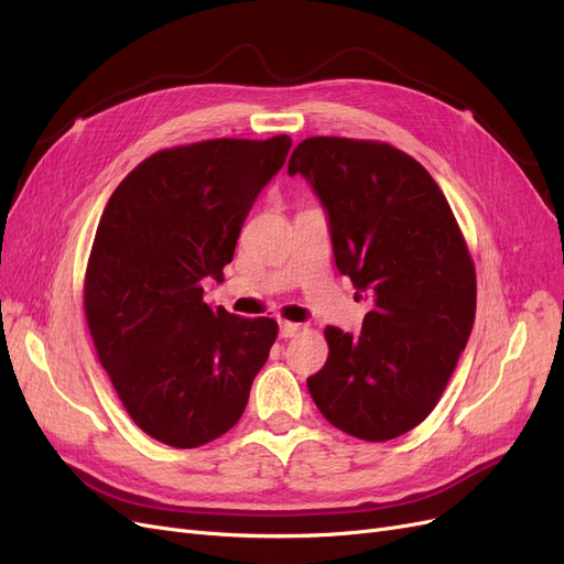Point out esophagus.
I'll return each mask as SVG.
<instances>
[{"mask_svg":"<svg viewBox=\"0 0 564 564\" xmlns=\"http://www.w3.org/2000/svg\"><path fill=\"white\" fill-rule=\"evenodd\" d=\"M301 329H303V324L286 322V319L280 322V336H282V338H292V336H296Z\"/></svg>","mask_w":564,"mask_h":564,"instance_id":"esophagus-1","label":"esophagus"}]
</instances>
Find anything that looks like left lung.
I'll list each match as a JSON object with an SVG mask.
<instances>
[{
	"label": "left lung",
	"mask_w": 564,
	"mask_h": 564,
	"mask_svg": "<svg viewBox=\"0 0 564 564\" xmlns=\"http://www.w3.org/2000/svg\"><path fill=\"white\" fill-rule=\"evenodd\" d=\"M294 174L329 214L340 275L373 303L360 336L324 329L311 395L338 431L400 437L433 412L468 344L477 282L464 232L433 176L388 143L313 135L292 152Z\"/></svg>",
	"instance_id": "obj_1"
}]
</instances>
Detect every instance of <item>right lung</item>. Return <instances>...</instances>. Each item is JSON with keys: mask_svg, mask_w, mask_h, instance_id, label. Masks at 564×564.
Returning <instances> with one entry per match:
<instances>
[{"mask_svg": "<svg viewBox=\"0 0 564 564\" xmlns=\"http://www.w3.org/2000/svg\"><path fill=\"white\" fill-rule=\"evenodd\" d=\"M289 148L282 133L160 150L98 220L84 275L96 355L133 423L169 447L228 433L275 344V319L214 311L202 282H224L251 204Z\"/></svg>", "mask_w": 564, "mask_h": 564, "instance_id": "1", "label": "right lung"}]
</instances>
